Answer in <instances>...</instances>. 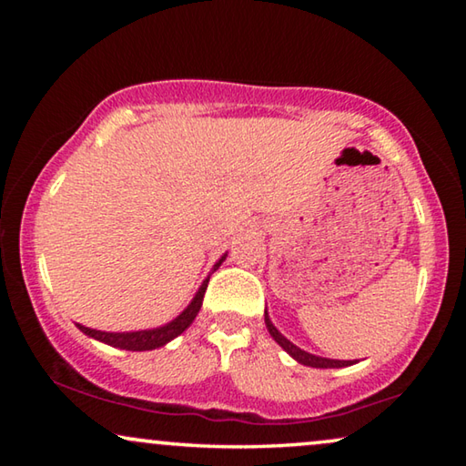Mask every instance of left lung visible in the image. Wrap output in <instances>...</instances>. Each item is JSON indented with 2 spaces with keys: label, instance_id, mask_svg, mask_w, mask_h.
<instances>
[{
  "label": "left lung",
  "instance_id": "left-lung-1",
  "mask_svg": "<svg viewBox=\"0 0 466 466\" xmlns=\"http://www.w3.org/2000/svg\"><path fill=\"white\" fill-rule=\"evenodd\" d=\"M265 325H267V330H269V335L278 341L283 350H286L291 358H294L298 364H304V366H310V368H345V366H351L356 364V361L351 360H329V358H319V356H312V353L299 350L298 345H294L289 341V339L283 337L278 329L273 327V322L269 319V314H267L265 310Z\"/></svg>",
  "mask_w": 466,
  "mask_h": 466
}]
</instances>
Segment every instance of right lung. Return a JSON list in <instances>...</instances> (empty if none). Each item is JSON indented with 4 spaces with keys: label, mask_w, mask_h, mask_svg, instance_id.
Masks as SVG:
<instances>
[{
    "label": "right lung",
    "mask_w": 466,
    "mask_h": 466,
    "mask_svg": "<svg viewBox=\"0 0 466 466\" xmlns=\"http://www.w3.org/2000/svg\"><path fill=\"white\" fill-rule=\"evenodd\" d=\"M226 257L228 255H224L214 265V271L226 261ZM208 281H209V278L201 283V288L195 294V298L191 299V304H188L187 309L180 312L175 320H170L168 325H164V327L146 329V330H131V333H108V330H96V329L84 327V325H80V322H76V325H77V329L82 330L84 335L96 339V341H102V343H106L110 347H119V350H127V351H149V350H156V347L167 345L168 341H172V339L183 333V330H187L188 327H191V322L195 320L197 312L201 310L205 289H208Z\"/></svg>",
    "instance_id": "right-lung-1"
}]
</instances>
